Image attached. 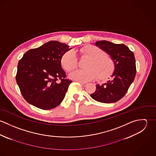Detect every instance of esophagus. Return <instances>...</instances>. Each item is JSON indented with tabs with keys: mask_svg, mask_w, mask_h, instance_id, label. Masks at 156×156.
I'll list each match as a JSON object with an SVG mask.
<instances>
[{
	"mask_svg": "<svg viewBox=\"0 0 156 156\" xmlns=\"http://www.w3.org/2000/svg\"><path fill=\"white\" fill-rule=\"evenodd\" d=\"M80 83H81L82 86V87H87V83H82V82H80Z\"/></svg>",
	"mask_w": 156,
	"mask_h": 156,
	"instance_id": "obj_1",
	"label": "esophagus"
}]
</instances>
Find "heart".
Returning a JSON list of instances; mask_svg holds the SVG:
<instances>
[{"instance_id": "1", "label": "heart", "mask_w": 156, "mask_h": 156, "mask_svg": "<svg viewBox=\"0 0 156 156\" xmlns=\"http://www.w3.org/2000/svg\"><path fill=\"white\" fill-rule=\"evenodd\" d=\"M81 56L89 58L85 70H77L70 74L69 77L79 82L87 83L98 78V80H105L109 78L115 70V63L111 58L106 55V53L101 48L89 45L81 48L79 51ZM62 67L71 71L77 67V59L75 53L72 51L66 52L61 59Z\"/></svg>"}]
</instances>
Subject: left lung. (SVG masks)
<instances>
[{
	"label": "left lung",
	"mask_w": 156,
	"mask_h": 156,
	"mask_svg": "<svg viewBox=\"0 0 156 156\" xmlns=\"http://www.w3.org/2000/svg\"><path fill=\"white\" fill-rule=\"evenodd\" d=\"M95 45L109 54L115 63L112 80L96 85L90 97L98 102L115 103L121 99L133 83L136 73L133 52L123 44H114L105 40L95 42Z\"/></svg>",
	"instance_id": "obj_1"
}]
</instances>
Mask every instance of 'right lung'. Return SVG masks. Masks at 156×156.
<instances>
[{
  "label": "right lung",
  "instance_id": "add662e5",
  "mask_svg": "<svg viewBox=\"0 0 156 156\" xmlns=\"http://www.w3.org/2000/svg\"><path fill=\"white\" fill-rule=\"evenodd\" d=\"M71 48L50 41L24 54L18 64L16 82L28 103L48 110L62 101L72 81L66 79L61 59Z\"/></svg>",
  "mask_w": 156,
  "mask_h": 156
}]
</instances>
